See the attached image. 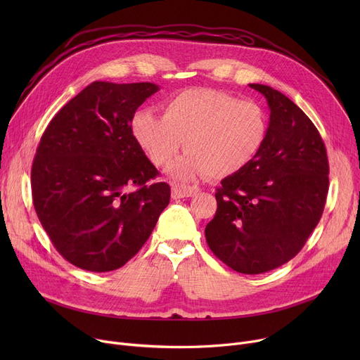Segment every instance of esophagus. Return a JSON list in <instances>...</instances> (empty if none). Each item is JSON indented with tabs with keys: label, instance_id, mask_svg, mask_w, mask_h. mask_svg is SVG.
Returning <instances> with one entry per match:
<instances>
[{
	"label": "esophagus",
	"instance_id": "34e87169",
	"mask_svg": "<svg viewBox=\"0 0 360 360\" xmlns=\"http://www.w3.org/2000/svg\"><path fill=\"white\" fill-rule=\"evenodd\" d=\"M198 193V186H190L184 184H174L172 185V198H185L193 197Z\"/></svg>",
	"mask_w": 360,
	"mask_h": 360
}]
</instances>
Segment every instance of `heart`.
<instances>
[{"label":"heart","mask_w":360,"mask_h":360,"mask_svg":"<svg viewBox=\"0 0 360 360\" xmlns=\"http://www.w3.org/2000/svg\"><path fill=\"white\" fill-rule=\"evenodd\" d=\"M132 136L158 167L188 181L212 175L226 178L240 172L259 153L267 137L269 121L254 101H238L213 89H188L163 103V117L139 110L131 122Z\"/></svg>","instance_id":"1"}]
</instances>
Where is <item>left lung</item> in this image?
Here are the masks:
<instances>
[{"instance_id": "8db88e82", "label": "left lung", "mask_w": 360, "mask_h": 360, "mask_svg": "<svg viewBox=\"0 0 360 360\" xmlns=\"http://www.w3.org/2000/svg\"><path fill=\"white\" fill-rule=\"evenodd\" d=\"M250 87L267 99V137L257 158L217 188L205 240L232 270L261 274L304 248L324 212L330 169L324 141L305 112L270 86Z\"/></svg>"}]
</instances>
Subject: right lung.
<instances>
[{
	"mask_svg": "<svg viewBox=\"0 0 360 360\" xmlns=\"http://www.w3.org/2000/svg\"><path fill=\"white\" fill-rule=\"evenodd\" d=\"M155 83L93 82L46 127L32 165L37 217L72 266L122 267L153 232L170 198L132 136L137 108Z\"/></svg>",
	"mask_w": 360,
	"mask_h": 360,
	"instance_id": "right-lung-1",
	"label": "right lung"
}]
</instances>
